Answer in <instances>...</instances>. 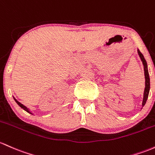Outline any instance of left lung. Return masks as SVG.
<instances>
[{"mask_svg":"<svg viewBox=\"0 0 155 155\" xmlns=\"http://www.w3.org/2000/svg\"><path fill=\"white\" fill-rule=\"evenodd\" d=\"M137 53H138L139 57H140L141 61H142L143 62V64L144 75H145V90H144L143 99V103H142V107H143L144 105H145L146 102H147L148 96H149V90H150V79H149V71H148L147 61H146V59L144 58L142 53H141L138 49H137Z\"/></svg>","mask_w":155,"mask_h":155,"instance_id":"obj_1","label":"left lung"}]
</instances>
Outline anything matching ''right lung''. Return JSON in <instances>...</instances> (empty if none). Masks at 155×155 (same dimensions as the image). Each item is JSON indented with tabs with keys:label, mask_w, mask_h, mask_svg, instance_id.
Listing matches in <instances>:
<instances>
[{
	"label": "right lung",
	"mask_w": 155,
	"mask_h": 155,
	"mask_svg": "<svg viewBox=\"0 0 155 155\" xmlns=\"http://www.w3.org/2000/svg\"><path fill=\"white\" fill-rule=\"evenodd\" d=\"M14 99H15V101H16V103L17 104H18V105H19V106L20 107H21L22 109H23V110H25V111H26V112H28V113H31V114H32L31 113V112L29 111V110H28V108H27L26 107H25L24 106V105H23V104H22L21 103H20V102H19V101H18V100H17V99H15V98H14Z\"/></svg>",
	"instance_id": "right-lung-1"
}]
</instances>
